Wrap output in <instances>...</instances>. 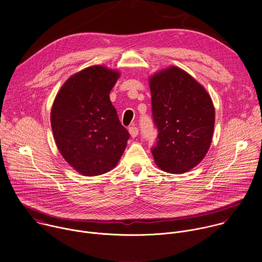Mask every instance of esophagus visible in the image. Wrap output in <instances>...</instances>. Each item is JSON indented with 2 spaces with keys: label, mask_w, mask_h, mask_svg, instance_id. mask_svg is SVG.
<instances>
[{
  "label": "esophagus",
  "mask_w": 262,
  "mask_h": 262,
  "mask_svg": "<svg viewBox=\"0 0 262 262\" xmlns=\"http://www.w3.org/2000/svg\"><path fill=\"white\" fill-rule=\"evenodd\" d=\"M128 132H129L132 138H136V137L138 136V134H139V129H138V127L135 126V125L130 126V127L128 128Z\"/></svg>",
  "instance_id": "1"
}]
</instances>
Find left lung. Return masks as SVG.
I'll use <instances>...</instances> for the list:
<instances>
[{"instance_id": "left-lung-1", "label": "left lung", "mask_w": 262, "mask_h": 262, "mask_svg": "<svg viewBox=\"0 0 262 262\" xmlns=\"http://www.w3.org/2000/svg\"><path fill=\"white\" fill-rule=\"evenodd\" d=\"M149 86L158 130L151 148L154 161L166 172H186L210 148L215 123L212 99L193 77L173 66L150 77Z\"/></svg>"}]
</instances>
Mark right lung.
<instances>
[{
  "mask_svg": "<svg viewBox=\"0 0 262 262\" xmlns=\"http://www.w3.org/2000/svg\"><path fill=\"white\" fill-rule=\"evenodd\" d=\"M119 76L103 66L89 67L71 76L53 102L50 120L56 146L84 176L115 167L129 139L109 97Z\"/></svg>",
  "mask_w": 262,
  "mask_h": 262,
  "instance_id": "obj_1",
  "label": "right lung"
}]
</instances>
